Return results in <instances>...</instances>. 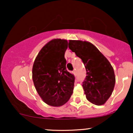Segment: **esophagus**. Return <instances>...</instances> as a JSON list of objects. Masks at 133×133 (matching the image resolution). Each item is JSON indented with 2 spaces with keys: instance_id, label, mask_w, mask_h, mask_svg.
<instances>
[{
  "instance_id": "1",
  "label": "esophagus",
  "mask_w": 133,
  "mask_h": 133,
  "mask_svg": "<svg viewBox=\"0 0 133 133\" xmlns=\"http://www.w3.org/2000/svg\"><path fill=\"white\" fill-rule=\"evenodd\" d=\"M72 72H73V74H74V76H76V70H75V69H74V71H72Z\"/></svg>"
}]
</instances>
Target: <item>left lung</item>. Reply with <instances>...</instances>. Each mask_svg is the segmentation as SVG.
Here are the masks:
<instances>
[{
	"label": "left lung",
	"mask_w": 133,
	"mask_h": 133,
	"mask_svg": "<svg viewBox=\"0 0 133 133\" xmlns=\"http://www.w3.org/2000/svg\"><path fill=\"white\" fill-rule=\"evenodd\" d=\"M69 48L82 59L86 68L82 87L87 99L97 106L104 104L112 94L116 82L110 62L89 42L69 40Z\"/></svg>",
	"instance_id": "obj_1"
}]
</instances>
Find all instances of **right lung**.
<instances>
[{
	"instance_id": "1",
	"label": "right lung",
	"mask_w": 133,
	"mask_h": 133,
	"mask_svg": "<svg viewBox=\"0 0 133 133\" xmlns=\"http://www.w3.org/2000/svg\"><path fill=\"white\" fill-rule=\"evenodd\" d=\"M68 47L67 40L52 39L41 49L34 62V84L42 101L49 106H62L73 92L75 77L65 67Z\"/></svg>"
}]
</instances>
